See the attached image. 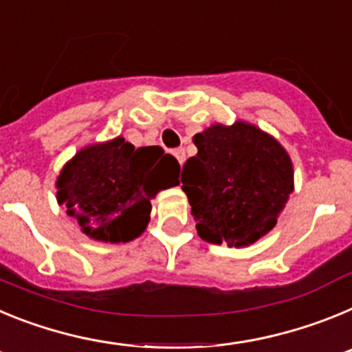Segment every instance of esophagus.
Here are the masks:
<instances>
[{
  "instance_id": "1",
  "label": "esophagus",
  "mask_w": 352,
  "mask_h": 352,
  "mask_svg": "<svg viewBox=\"0 0 352 352\" xmlns=\"http://www.w3.org/2000/svg\"><path fill=\"white\" fill-rule=\"evenodd\" d=\"M173 155L176 157V160L179 162V166H183V162H185V149L183 148L173 149Z\"/></svg>"
}]
</instances>
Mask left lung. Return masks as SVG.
<instances>
[{
	"instance_id": "1",
	"label": "left lung",
	"mask_w": 352,
	"mask_h": 352,
	"mask_svg": "<svg viewBox=\"0 0 352 352\" xmlns=\"http://www.w3.org/2000/svg\"><path fill=\"white\" fill-rule=\"evenodd\" d=\"M194 144L197 155L183 166L182 188L197 234L214 245L256 243L275 227L294 188L287 151L243 121L210 126L195 133Z\"/></svg>"
}]
</instances>
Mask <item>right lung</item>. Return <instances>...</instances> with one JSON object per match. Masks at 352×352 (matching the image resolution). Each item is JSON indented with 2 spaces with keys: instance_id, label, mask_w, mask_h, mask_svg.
<instances>
[{
  "instance_id": "add662e5",
  "label": "right lung",
  "mask_w": 352,
  "mask_h": 352,
  "mask_svg": "<svg viewBox=\"0 0 352 352\" xmlns=\"http://www.w3.org/2000/svg\"><path fill=\"white\" fill-rule=\"evenodd\" d=\"M179 164L160 146L133 148L123 138L86 146L65 164L58 203L96 241L126 243L144 232L151 199L179 183Z\"/></svg>"
}]
</instances>
